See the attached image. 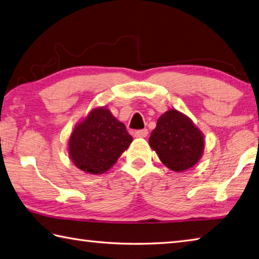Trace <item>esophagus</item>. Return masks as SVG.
Segmentation results:
<instances>
[{"label": "esophagus", "instance_id": "esophagus-1", "mask_svg": "<svg viewBox=\"0 0 259 259\" xmlns=\"http://www.w3.org/2000/svg\"><path fill=\"white\" fill-rule=\"evenodd\" d=\"M147 135H148L147 129L137 130V131H136V133H135V137H137V138H145V137H147Z\"/></svg>", "mask_w": 259, "mask_h": 259}]
</instances>
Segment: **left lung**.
<instances>
[{"instance_id":"left-lung-1","label":"left lung","mask_w":259,"mask_h":259,"mask_svg":"<svg viewBox=\"0 0 259 259\" xmlns=\"http://www.w3.org/2000/svg\"><path fill=\"white\" fill-rule=\"evenodd\" d=\"M149 146L161 162L175 172H182L198 163L204 153V135L190 117L168 110L158 117L149 137Z\"/></svg>"}]
</instances>
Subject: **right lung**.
<instances>
[{"label":"right lung","instance_id":"add662e5","mask_svg":"<svg viewBox=\"0 0 259 259\" xmlns=\"http://www.w3.org/2000/svg\"><path fill=\"white\" fill-rule=\"evenodd\" d=\"M133 137L106 107H96L74 126L69 138V157L79 170L102 175L114 165Z\"/></svg>","mask_w":259,"mask_h":259}]
</instances>
